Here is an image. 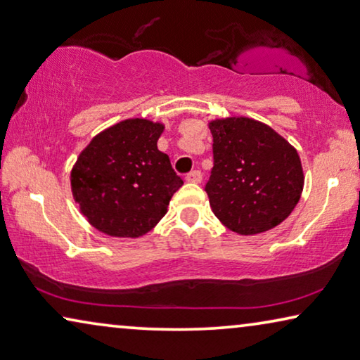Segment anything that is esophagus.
Listing matches in <instances>:
<instances>
[{
    "instance_id": "34e87169",
    "label": "esophagus",
    "mask_w": 360,
    "mask_h": 360,
    "mask_svg": "<svg viewBox=\"0 0 360 360\" xmlns=\"http://www.w3.org/2000/svg\"><path fill=\"white\" fill-rule=\"evenodd\" d=\"M186 181L187 182H194V184H198V182L202 181L200 171H191L189 174H186Z\"/></svg>"
}]
</instances>
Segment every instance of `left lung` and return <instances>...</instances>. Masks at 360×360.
Masks as SVG:
<instances>
[{
  "mask_svg": "<svg viewBox=\"0 0 360 360\" xmlns=\"http://www.w3.org/2000/svg\"><path fill=\"white\" fill-rule=\"evenodd\" d=\"M208 127L213 169L205 191L214 217L240 236L265 233L283 223L304 189L297 150L252 117H223Z\"/></svg>",
  "mask_w": 360,
  "mask_h": 360,
  "instance_id": "obj_1",
  "label": "left lung"
}]
</instances>
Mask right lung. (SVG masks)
I'll use <instances>...</instances> for the list:
<instances>
[{
    "label": "right lung",
    "mask_w": 360,
    "mask_h": 360,
    "mask_svg": "<svg viewBox=\"0 0 360 360\" xmlns=\"http://www.w3.org/2000/svg\"><path fill=\"white\" fill-rule=\"evenodd\" d=\"M165 126L132 117L90 141L71 171L80 213L112 238H141L155 228L182 186L157 142Z\"/></svg>",
    "instance_id": "right-lung-1"
}]
</instances>
